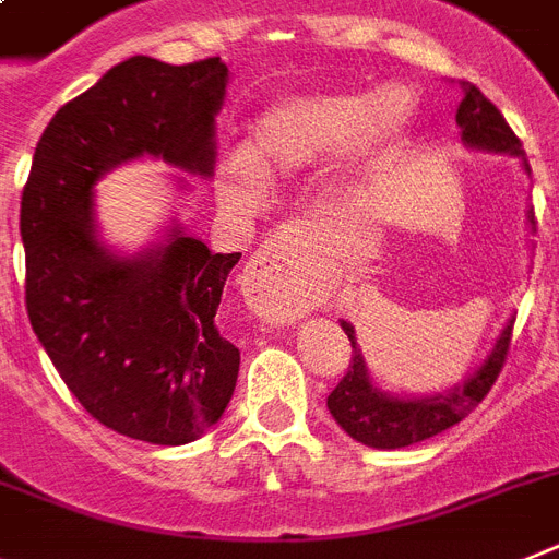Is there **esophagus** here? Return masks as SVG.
<instances>
[{
	"label": "esophagus",
	"mask_w": 559,
	"mask_h": 559,
	"mask_svg": "<svg viewBox=\"0 0 559 559\" xmlns=\"http://www.w3.org/2000/svg\"><path fill=\"white\" fill-rule=\"evenodd\" d=\"M293 252L295 239L275 236L261 245L245 270L247 307L266 323H289L300 312L293 284Z\"/></svg>",
	"instance_id": "1"
}]
</instances>
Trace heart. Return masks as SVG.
<instances>
[{
  "mask_svg": "<svg viewBox=\"0 0 559 559\" xmlns=\"http://www.w3.org/2000/svg\"><path fill=\"white\" fill-rule=\"evenodd\" d=\"M419 100L405 84L377 92H304L275 100L252 120L247 152L222 159L216 197L230 211H259L266 182L314 171L337 159L340 177L360 182L391 163L411 138Z\"/></svg>",
  "mask_w": 559,
  "mask_h": 559,
  "instance_id": "obj_1",
  "label": "heart"
}]
</instances>
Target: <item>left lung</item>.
Returning <instances> with one entry per match:
<instances>
[{
  "label": "left lung",
  "mask_w": 559,
  "mask_h": 559,
  "mask_svg": "<svg viewBox=\"0 0 559 559\" xmlns=\"http://www.w3.org/2000/svg\"><path fill=\"white\" fill-rule=\"evenodd\" d=\"M461 104L455 111V123L461 129V143L467 152L484 154H507V157L521 159L523 174L528 171L526 154H523L521 140L514 138L503 115L484 98L478 86L459 81ZM528 233H535V213L526 211ZM514 314L503 323L501 334L495 337L492 348L487 352L484 362L464 377L455 385L444 391H430V394H391L382 391L373 377L368 373L362 352L357 346V334L348 320H340V329L352 340V366L340 380V385L329 394L326 407L343 430L354 441H360L373 450H400L416 441H425L430 436L444 433L448 427L459 425L464 416H469L478 402L489 394L492 382L501 373L507 360L509 337H512Z\"/></svg>",
  "instance_id": "left-lung-1"
}]
</instances>
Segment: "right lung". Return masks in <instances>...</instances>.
<instances>
[{"mask_svg":"<svg viewBox=\"0 0 559 559\" xmlns=\"http://www.w3.org/2000/svg\"><path fill=\"white\" fill-rule=\"evenodd\" d=\"M227 86L222 58H126L56 111L22 193L24 298L38 343L100 425L163 448L197 441L230 402L241 357L216 309L241 252H211L177 211L148 245L118 250L100 233L95 193L138 159L211 179ZM182 174H171L177 199L193 191Z\"/></svg>","mask_w":559,"mask_h":559,"instance_id":"obj_1","label":"right lung"}]
</instances>
